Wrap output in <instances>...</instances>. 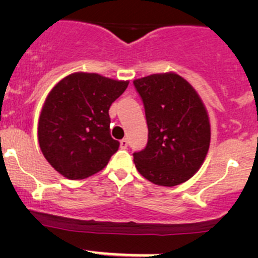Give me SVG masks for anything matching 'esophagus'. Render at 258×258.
Segmentation results:
<instances>
[{"mask_svg": "<svg viewBox=\"0 0 258 258\" xmlns=\"http://www.w3.org/2000/svg\"><path fill=\"white\" fill-rule=\"evenodd\" d=\"M119 146H121V148H127V146H128V140L122 139L121 141H119Z\"/></svg>", "mask_w": 258, "mask_h": 258, "instance_id": "1", "label": "esophagus"}]
</instances>
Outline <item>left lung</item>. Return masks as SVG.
<instances>
[{"label": "left lung", "mask_w": 258, "mask_h": 258, "mask_svg": "<svg viewBox=\"0 0 258 258\" xmlns=\"http://www.w3.org/2000/svg\"><path fill=\"white\" fill-rule=\"evenodd\" d=\"M144 102L148 141L134 152L139 172L160 186L186 182L199 171L210 147L206 108L196 91L176 74L134 81Z\"/></svg>", "instance_id": "left-lung-1"}]
</instances>
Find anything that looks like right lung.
Segmentation results:
<instances>
[{"mask_svg":"<svg viewBox=\"0 0 258 258\" xmlns=\"http://www.w3.org/2000/svg\"><path fill=\"white\" fill-rule=\"evenodd\" d=\"M127 86V81L81 72L52 88L38 121V142L57 172L82 179L107 165L119 147L111 137L108 110Z\"/></svg>","mask_w":258,"mask_h":258,"instance_id":"1","label":"right lung"}]
</instances>
